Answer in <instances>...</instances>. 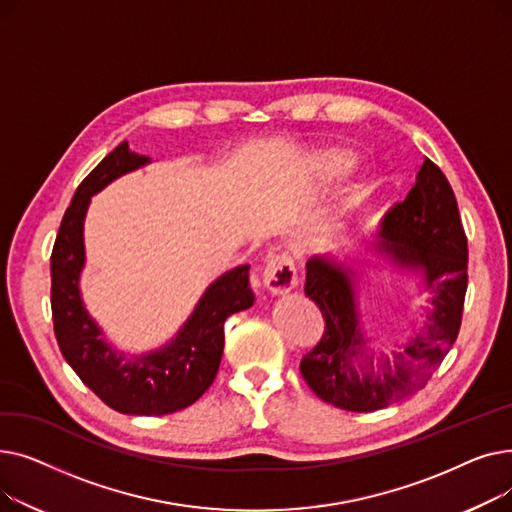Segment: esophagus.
<instances>
[{
	"label": "esophagus",
	"instance_id": "34e87169",
	"mask_svg": "<svg viewBox=\"0 0 512 512\" xmlns=\"http://www.w3.org/2000/svg\"><path fill=\"white\" fill-rule=\"evenodd\" d=\"M297 282V270H294V261L288 253L276 255L265 263L263 286L272 294H286L297 286Z\"/></svg>",
	"mask_w": 512,
	"mask_h": 512
}]
</instances>
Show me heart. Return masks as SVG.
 <instances>
[{
  "instance_id": "heart-1",
  "label": "heart",
  "mask_w": 512,
  "mask_h": 512,
  "mask_svg": "<svg viewBox=\"0 0 512 512\" xmlns=\"http://www.w3.org/2000/svg\"><path fill=\"white\" fill-rule=\"evenodd\" d=\"M332 159L336 161L338 166H346V164H351V157H348L346 153H336V155H332Z\"/></svg>"
}]
</instances>
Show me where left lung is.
<instances>
[{
  "label": "left lung",
  "instance_id": "obj_1",
  "mask_svg": "<svg viewBox=\"0 0 512 512\" xmlns=\"http://www.w3.org/2000/svg\"><path fill=\"white\" fill-rule=\"evenodd\" d=\"M380 238L375 251L402 270L423 274L434 297L425 330L402 346L394 361L382 357L378 369L365 353L351 267L330 257L307 261L305 294L324 315L326 330L301 359V373L321 400L353 413L378 411L419 392L461 330L467 236L452 186L432 159L425 157L407 199L384 215Z\"/></svg>",
  "mask_w": 512,
  "mask_h": 512
}]
</instances>
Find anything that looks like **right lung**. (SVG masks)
Returning <instances> with one entry per match:
<instances>
[{
	"mask_svg": "<svg viewBox=\"0 0 512 512\" xmlns=\"http://www.w3.org/2000/svg\"><path fill=\"white\" fill-rule=\"evenodd\" d=\"M120 143L78 184L51 251V315L60 351L76 375L107 407L124 415H168L191 407L213 384L224 353V321L253 305L249 265L215 280L172 342L124 359L101 338L80 299L85 265L83 224L91 197L126 172L149 164Z\"/></svg>",
	"mask_w": 512,
	"mask_h": 512,
	"instance_id": "obj_1",
	"label": "right lung"
}]
</instances>
